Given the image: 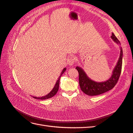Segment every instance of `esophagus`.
I'll return each mask as SVG.
<instances>
[{
    "mask_svg": "<svg viewBox=\"0 0 133 133\" xmlns=\"http://www.w3.org/2000/svg\"><path fill=\"white\" fill-rule=\"evenodd\" d=\"M75 62V58L74 57H71L70 58L68 59V64H69V65H70V66L73 65L74 64Z\"/></svg>",
    "mask_w": 133,
    "mask_h": 133,
    "instance_id": "34e87169",
    "label": "esophagus"
}]
</instances>
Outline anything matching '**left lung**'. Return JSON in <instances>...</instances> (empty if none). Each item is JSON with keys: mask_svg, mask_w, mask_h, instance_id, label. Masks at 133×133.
<instances>
[{"mask_svg": "<svg viewBox=\"0 0 133 133\" xmlns=\"http://www.w3.org/2000/svg\"><path fill=\"white\" fill-rule=\"evenodd\" d=\"M111 38L114 42L120 45L119 40L115 37L114 33H112ZM120 54L118 61L112 71V75L108 80L104 82H96L90 79L87 76L85 72L82 68L76 66V69L79 73V82L81 90L85 94L89 96H94L102 94L112 89L117 83L122 71L123 50L122 46H120Z\"/></svg>", "mask_w": 133, "mask_h": 133, "instance_id": "left-lung-1", "label": "left lung"}]
</instances>
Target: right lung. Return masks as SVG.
<instances>
[{
    "instance_id": "1",
    "label": "right lung",
    "mask_w": 133,
    "mask_h": 133,
    "mask_svg": "<svg viewBox=\"0 0 133 133\" xmlns=\"http://www.w3.org/2000/svg\"><path fill=\"white\" fill-rule=\"evenodd\" d=\"M66 68H64L63 70H62L61 74L59 76V77L58 78V80L57 82H56L55 84V86L53 88V89H52V90L49 92V94H48L46 95L45 96H42V97H36V96H33V97L35 99H41V100H45V99H49L51 97H53L56 94H57V92L58 91V89H59V82H60V79L61 78V76L62 75V74L64 73V71L66 70Z\"/></svg>"
}]
</instances>
